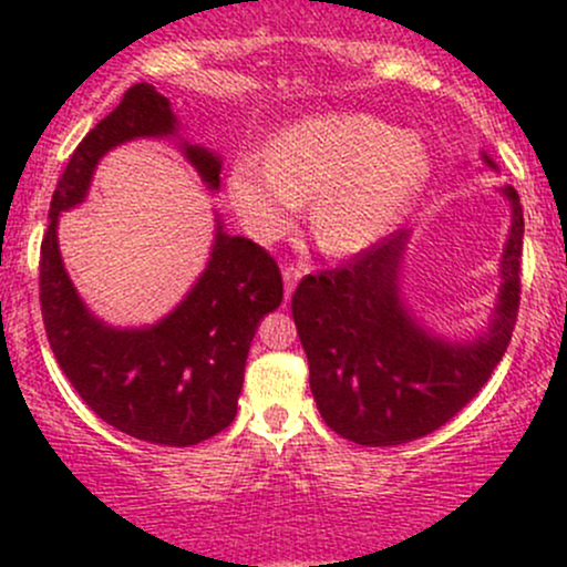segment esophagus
Listing matches in <instances>:
<instances>
[{
    "label": "esophagus",
    "instance_id": "obj_1",
    "mask_svg": "<svg viewBox=\"0 0 567 567\" xmlns=\"http://www.w3.org/2000/svg\"><path fill=\"white\" fill-rule=\"evenodd\" d=\"M301 275H303V271L298 269V266H292V264H285V266H282L285 298H290V296H292V290H296V285H298V279H301Z\"/></svg>",
    "mask_w": 567,
    "mask_h": 567
}]
</instances>
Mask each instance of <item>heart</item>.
Listing matches in <instances>:
<instances>
[{
    "label": "heart",
    "mask_w": 567,
    "mask_h": 567,
    "mask_svg": "<svg viewBox=\"0 0 567 567\" xmlns=\"http://www.w3.org/2000/svg\"><path fill=\"white\" fill-rule=\"evenodd\" d=\"M429 178L424 143L368 114L303 120L271 141L266 157H239L229 194L247 231L277 239L301 202L322 250L347 256L381 239Z\"/></svg>",
    "instance_id": "heart-1"
}]
</instances>
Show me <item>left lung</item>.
I'll list each match as a JSON object with an SVG mask.
<instances>
[{
  "mask_svg": "<svg viewBox=\"0 0 567 567\" xmlns=\"http://www.w3.org/2000/svg\"><path fill=\"white\" fill-rule=\"evenodd\" d=\"M491 167V159L485 157ZM509 243L501 258L496 317L485 336L451 343L429 336L400 298V229L336 269L301 279L292 320L309 360V383L324 424L357 445H402L445 426L480 389L512 341L519 309L523 205L512 186Z\"/></svg>",
  "mask_w": 567,
  "mask_h": 567,
  "instance_id": "obj_1",
  "label": "left lung"
}]
</instances>
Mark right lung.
I'll return each mask as SVG.
<instances>
[{"instance_id": "1", "label": "right lung", "mask_w": 567, "mask_h": 567, "mask_svg": "<svg viewBox=\"0 0 567 567\" xmlns=\"http://www.w3.org/2000/svg\"><path fill=\"white\" fill-rule=\"evenodd\" d=\"M175 133L171 101L138 82L71 154L50 202L39 258L44 333L71 386L101 421L154 445L188 447L237 415L245 362L264 315L282 303V275L261 245L218 224L210 261L173 315L141 330H114L80 301L58 250V216L80 205L97 159L133 138ZM186 157L218 188L220 159L199 146Z\"/></svg>"}]
</instances>
